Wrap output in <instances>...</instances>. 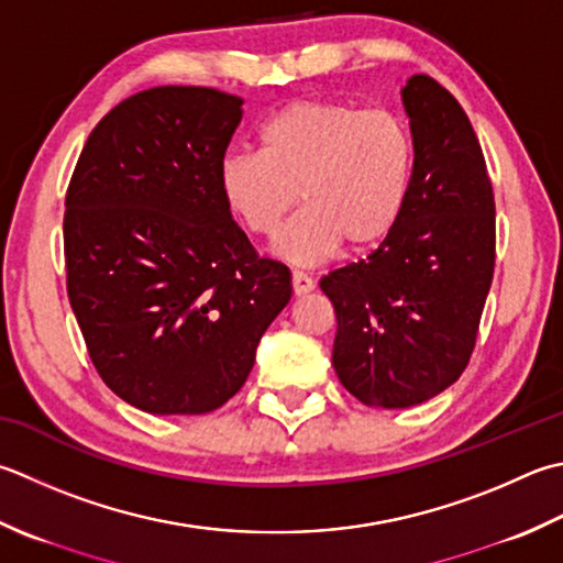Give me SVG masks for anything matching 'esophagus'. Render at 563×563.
<instances>
[{
	"mask_svg": "<svg viewBox=\"0 0 563 563\" xmlns=\"http://www.w3.org/2000/svg\"><path fill=\"white\" fill-rule=\"evenodd\" d=\"M292 290L295 295H307L314 290V280L305 271H292Z\"/></svg>",
	"mask_w": 563,
	"mask_h": 563,
	"instance_id": "1",
	"label": "esophagus"
}]
</instances>
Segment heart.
<instances>
[{"label":"heart","mask_w":563,"mask_h":563,"mask_svg":"<svg viewBox=\"0 0 563 563\" xmlns=\"http://www.w3.org/2000/svg\"><path fill=\"white\" fill-rule=\"evenodd\" d=\"M415 139L405 121L324 99H297L263 121L258 153H227L219 190L253 234L271 236L290 263H317L344 244L363 251L398 227L415 178Z\"/></svg>","instance_id":"1"}]
</instances>
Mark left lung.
<instances>
[{
    "label": "left lung",
    "instance_id": "left-lung-1",
    "mask_svg": "<svg viewBox=\"0 0 563 563\" xmlns=\"http://www.w3.org/2000/svg\"><path fill=\"white\" fill-rule=\"evenodd\" d=\"M415 139L405 212L378 249L319 280L341 385L368 407L420 405L464 373L495 266V202L464 109L429 75L400 90Z\"/></svg>",
    "mask_w": 563,
    "mask_h": 563
}]
</instances>
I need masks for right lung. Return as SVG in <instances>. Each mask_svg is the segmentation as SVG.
I'll return each mask as SVG.
<instances>
[{
    "mask_svg": "<svg viewBox=\"0 0 563 563\" xmlns=\"http://www.w3.org/2000/svg\"><path fill=\"white\" fill-rule=\"evenodd\" d=\"M244 99L165 85L124 99L87 139L65 197L68 297L121 400L205 415L241 390L290 302V271L258 258L219 190Z\"/></svg>",
    "mask_w": 563,
    "mask_h": 563,
    "instance_id": "1",
    "label": "right lung"
}]
</instances>
